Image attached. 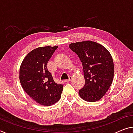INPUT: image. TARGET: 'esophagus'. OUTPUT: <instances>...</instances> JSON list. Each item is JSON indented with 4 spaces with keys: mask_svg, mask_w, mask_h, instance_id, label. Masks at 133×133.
Segmentation results:
<instances>
[{
    "mask_svg": "<svg viewBox=\"0 0 133 133\" xmlns=\"http://www.w3.org/2000/svg\"><path fill=\"white\" fill-rule=\"evenodd\" d=\"M72 79V77L71 76H70L69 77V79H66V80H65V82H70L71 80Z\"/></svg>",
    "mask_w": 133,
    "mask_h": 133,
    "instance_id": "1",
    "label": "esophagus"
}]
</instances>
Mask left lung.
I'll return each instance as SVG.
<instances>
[{"label": "left lung", "instance_id": "obj_1", "mask_svg": "<svg viewBox=\"0 0 133 133\" xmlns=\"http://www.w3.org/2000/svg\"><path fill=\"white\" fill-rule=\"evenodd\" d=\"M69 47L83 66L85 85L79 90L80 96L88 102L101 99L113 81L114 65L111 54L104 46L91 41L71 43Z\"/></svg>", "mask_w": 133, "mask_h": 133}]
</instances>
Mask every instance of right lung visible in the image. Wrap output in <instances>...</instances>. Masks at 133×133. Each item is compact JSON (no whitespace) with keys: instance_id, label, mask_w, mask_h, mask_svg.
<instances>
[{"instance_id":"add662e5","label":"right lung","mask_w":133,"mask_h":133,"mask_svg":"<svg viewBox=\"0 0 133 133\" xmlns=\"http://www.w3.org/2000/svg\"><path fill=\"white\" fill-rule=\"evenodd\" d=\"M57 46L38 47L27 54L19 69V79L26 93L39 104L50 106L60 99L63 86L54 81L47 63Z\"/></svg>"}]
</instances>
